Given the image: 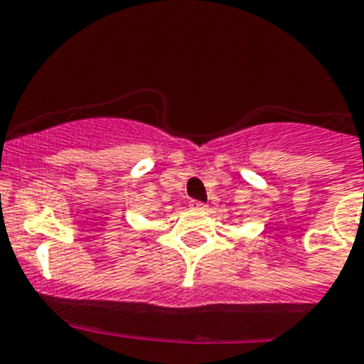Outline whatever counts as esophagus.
Returning <instances> with one entry per match:
<instances>
[{"mask_svg":"<svg viewBox=\"0 0 364 364\" xmlns=\"http://www.w3.org/2000/svg\"><path fill=\"white\" fill-rule=\"evenodd\" d=\"M188 208L198 209V211H203V209L208 208V205H205L203 202H198V200H191V202H188Z\"/></svg>","mask_w":364,"mask_h":364,"instance_id":"34e87169","label":"esophagus"}]
</instances>
